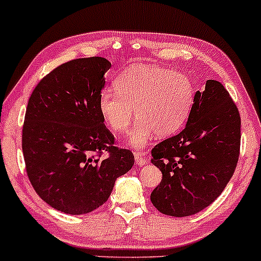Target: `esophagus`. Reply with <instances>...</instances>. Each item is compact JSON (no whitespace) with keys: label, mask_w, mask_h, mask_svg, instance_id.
Returning <instances> with one entry per match:
<instances>
[{"label":"esophagus","mask_w":261,"mask_h":261,"mask_svg":"<svg viewBox=\"0 0 261 261\" xmlns=\"http://www.w3.org/2000/svg\"><path fill=\"white\" fill-rule=\"evenodd\" d=\"M135 160H136L137 166L142 167L147 163V158H146L145 153H141V152H135Z\"/></svg>","instance_id":"1"}]
</instances>
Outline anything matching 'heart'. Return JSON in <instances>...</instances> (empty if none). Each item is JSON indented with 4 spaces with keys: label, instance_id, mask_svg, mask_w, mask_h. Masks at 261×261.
<instances>
[{
    "label": "heart",
    "instance_id": "1",
    "mask_svg": "<svg viewBox=\"0 0 261 261\" xmlns=\"http://www.w3.org/2000/svg\"><path fill=\"white\" fill-rule=\"evenodd\" d=\"M116 93L104 91L99 112L115 134H126L139 119L128 142L136 148L147 145L155 133L167 137L187 124L195 99V88L185 74L153 65L135 66L114 81Z\"/></svg>",
    "mask_w": 261,
    "mask_h": 261
}]
</instances>
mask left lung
I'll return each instance as SVG.
<instances>
[{
	"instance_id": "obj_1",
	"label": "left lung",
	"mask_w": 261,
	"mask_h": 261,
	"mask_svg": "<svg viewBox=\"0 0 261 261\" xmlns=\"http://www.w3.org/2000/svg\"><path fill=\"white\" fill-rule=\"evenodd\" d=\"M241 148V115L222 83L206 82L195 93L187 126L152 148L161 184L151 194L158 211L174 217L211 205L232 178Z\"/></svg>"
}]
</instances>
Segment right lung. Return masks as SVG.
<instances>
[{"mask_svg":"<svg viewBox=\"0 0 261 261\" xmlns=\"http://www.w3.org/2000/svg\"><path fill=\"white\" fill-rule=\"evenodd\" d=\"M107 59H76L58 66L33 91L22 135L27 175L47 205L83 215L109 199L116 178L134 166L130 149L114 146L99 97Z\"/></svg>","mask_w":261,"mask_h":261,"instance_id":"add662e5","label":"right lung"}]
</instances>
